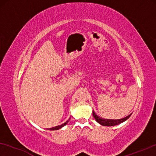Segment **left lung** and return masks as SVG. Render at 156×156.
Returning <instances> with one entry per match:
<instances>
[{
  "mask_svg": "<svg viewBox=\"0 0 156 156\" xmlns=\"http://www.w3.org/2000/svg\"><path fill=\"white\" fill-rule=\"evenodd\" d=\"M93 114V116L94 117L95 120L97 121L99 124H101L102 126H116L120 124V123H123V121H126L131 116V115L132 114V113L129 116L124 117V118L121 119H103L101 117H100L98 116V115L96 114V113L94 112H92Z\"/></svg>",
  "mask_w": 156,
  "mask_h": 156,
  "instance_id": "left-lung-1",
  "label": "left lung"
}]
</instances>
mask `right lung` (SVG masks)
Returning a JSON list of instances; mask_svg holds the SVG:
<instances>
[{
	"mask_svg": "<svg viewBox=\"0 0 156 156\" xmlns=\"http://www.w3.org/2000/svg\"><path fill=\"white\" fill-rule=\"evenodd\" d=\"M69 119H70V118H69V119H68V120H67V121H66V122L62 123V124H61V125H59V126H55V127H52V128H50V129H48V130H50V131H55V130L60 129H62V128L63 126H65L66 124H67V123L69 121Z\"/></svg>",
	"mask_w": 156,
	"mask_h": 156,
	"instance_id": "obj_1",
	"label": "right lung"
}]
</instances>
